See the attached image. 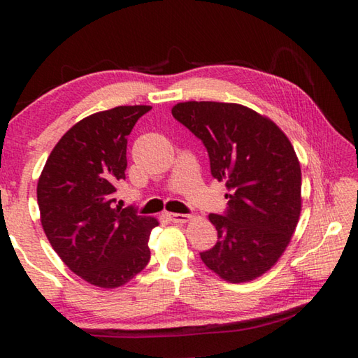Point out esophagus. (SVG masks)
<instances>
[{"instance_id": "esophagus-1", "label": "esophagus", "mask_w": 358, "mask_h": 358, "mask_svg": "<svg viewBox=\"0 0 358 358\" xmlns=\"http://www.w3.org/2000/svg\"><path fill=\"white\" fill-rule=\"evenodd\" d=\"M167 216L171 217L173 222H180V224H185V222H187L192 217L191 215H181V213H169Z\"/></svg>"}]
</instances>
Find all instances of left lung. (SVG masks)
Instances as JSON below:
<instances>
[{"instance_id": "8db88e82", "label": "left lung", "mask_w": 358, "mask_h": 358, "mask_svg": "<svg viewBox=\"0 0 358 358\" xmlns=\"http://www.w3.org/2000/svg\"><path fill=\"white\" fill-rule=\"evenodd\" d=\"M172 115L201 138L211 175L229 194L226 215H208L217 230L202 262L229 282H248L266 273L299 224L301 171L287 136L270 118L234 102L187 101Z\"/></svg>"}]
</instances>
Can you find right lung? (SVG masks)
Listing matches in <instances>:
<instances>
[{
  "label": "right lung",
  "instance_id": "obj_1",
  "mask_svg": "<svg viewBox=\"0 0 358 358\" xmlns=\"http://www.w3.org/2000/svg\"><path fill=\"white\" fill-rule=\"evenodd\" d=\"M150 106H120L76 123L38 181L41 224L64 265L93 286H124L147 266L156 217L115 205L128 136Z\"/></svg>",
  "mask_w": 358,
  "mask_h": 358
}]
</instances>
